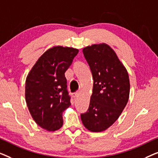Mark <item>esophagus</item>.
Returning a JSON list of instances; mask_svg holds the SVG:
<instances>
[{"instance_id":"obj_1","label":"esophagus","mask_w":158,"mask_h":158,"mask_svg":"<svg viewBox=\"0 0 158 158\" xmlns=\"http://www.w3.org/2000/svg\"><path fill=\"white\" fill-rule=\"evenodd\" d=\"M80 95V92H76V93H74V94H73V97H75V98H76Z\"/></svg>"}]
</instances>
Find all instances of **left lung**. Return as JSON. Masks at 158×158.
Instances as JSON below:
<instances>
[{
	"mask_svg": "<svg viewBox=\"0 0 158 158\" xmlns=\"http://www.w3.org/2000/svg\"><path fill=\"white\" fill-rule=\"evenodd\" d=\"M83 52L94 79L93 94L88 111L81 114L84 127L100 132L111 126L129 100L128 73L113 49L106 44H93Z\"/></svg>",
	"mask_w": 158,
	"mask_h": 158,
	"instance_id": "obj_1",
	"label": "left lung"
}]
</instances>
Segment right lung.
I'll return each mask as SVG.
<instances>
[{
    "label": "right lung",
    "mask_w": 158,
    "mask_h": 158,
    "mask_svg": "<svg viewBox=\"0 0 158 158\" xmlns=\"http://www.w3.org/2000/svg\"><path fill=\"white\" fill-rule=\"evenodd\" d=\"M78 52L61 46L49 49L27 75L25 97L28 109L36 124L47 131L61 128L62 113L71 105L64 73Z\"/></svg>",
    "instance_id": "obj_1"
}]
</instances>
